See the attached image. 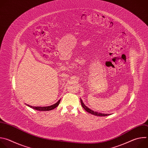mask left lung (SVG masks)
I'll list each match as a JSON object with an SVG mask.
<instances>
[{"label": "left lung", "instance_id": "8db88e82", "mask_svg": "<svg viewBox=\"0 0 148 148\" xmlns=\"http://www.w3.org/2000/svg\"><path fill=\"white\" fill-rule=\"evenodd\" d=\"M80 101H81V105L82 108L85 110L87 112H89L92 115H96V116H108L110 114H102V113H99V112H95L94 111H92L91 110V109H90L89 108H88L86 105H85V104H84L82 101L81 99H80Z\"/></svg>", "mask_w": 148, "mask_h": 148}]
</instances>
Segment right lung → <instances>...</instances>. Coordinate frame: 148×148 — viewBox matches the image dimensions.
I'll use <instances>...</instances> for the list:
<instances>
[{"label": "right lung", "instance_id": "obj_1", "mask_svg": "<svg viewBox=\"0 0 148 148\" xmlns=\"http://www.w3.org/2000/svg\"><path fill=\"white\" fill-rule=\"evenodd\" d=\"M60 100L61 99H59L58 101L57 102H56V103L52 105H50V106H48V107H33V106H31V105H27L28 107L33 108V109H34V110H38V111H50V110H52L53 109H54L55 108H56L58 105H59L60 103Z\"/></svg>", "mask_w": 148, "mask_h": 148}]
</instances>
